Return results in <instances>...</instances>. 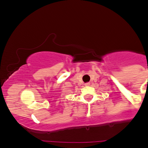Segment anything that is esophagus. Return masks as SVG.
Here are the masks:
<instances>
[{
	"instance_id": "esophagus-1",
	"label": "esophagus",
	"mask_w": 148,
	"mask_h": 148,
	"mask_svg": "<svg viewBox=\"0 0 148 148\" xmlns=\"http://www.w3.org/2000/svg\"><path fill=\"white\" fill-rule=\"evenodd\" d=\"M85 86H89V85H90V83H87L85 84Z\"/></svg>"
}]
</instances>
